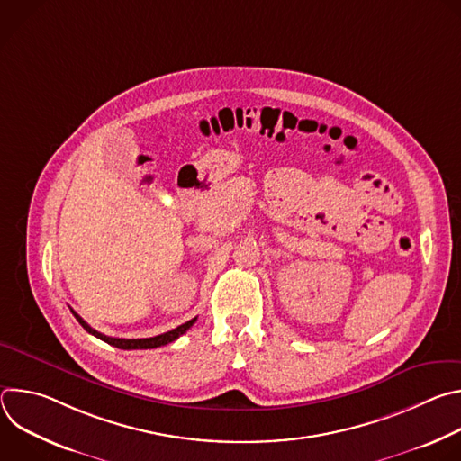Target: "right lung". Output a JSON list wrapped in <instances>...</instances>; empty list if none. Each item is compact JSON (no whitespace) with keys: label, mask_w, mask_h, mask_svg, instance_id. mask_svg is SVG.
Returning <instances> with one entry per match:
<instances>
[{"label":"right lung","mask_w":461,"mask_h":461,"mask_svg":"<svg viewBox=\"0 0 461 461\" xmlns=\"http://www.w3.org/2000/svg\"><path fill=\"white\" fill-rule=\"evenodd\" d=\"M71 312H73V315L77 317V321L86 328V330H87L89 334H93L95 338L105 341L107 345H113V347H116V348H122V350H148V348L164 347V345L173 343L175 339H178L182 334H185V332L189 330V328L193 326V322L196 321V317H193L191 321H187V322H184V324L173 328V330H169V332H166V334H160V336H155V338H146V339H120V338H109V336H104V334L96 332L95 328H91L75 310H71Z\"/></svg>","instance_id":"right-lung-1"}]
</instances>
